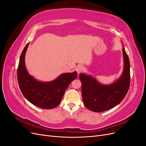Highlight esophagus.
I'll return each instance as SVG.
<instances>
[{"label":"esophagus","instance_id":"1","mask_svg":"<svg viewBox=\"0 0 146 146\" xmlns=\"http://www.w3.org/2000/svg\"><path fill=\"white\" fill-rule=\"evenodd\" d=\"M84 69H84V67L83 66H77V68H76V71H77V74H80L81 72H82L84 70Z\"/></svg>","mask_w":146,"mask_h":146}]
</instances>
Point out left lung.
Wrapping results in <instances>:
<instances>
[{"mask_svg": "<svg viewBox=\"0 0 146 146\" xmlns=\"http://www.w3.org/2000/svg\"><path fill=\"white\" fill-rule=\"evenodd\" d=\"M122 52L124 63L123 72L120 78L110 85H104L92 76L80 74L83 103L91 111H107L120 104L125 97L130 86V66L124 47Z\"/></svg>", "mask_w": 146, "mask_h": 146, "instance_id": "8db88e82", "label": "left lung"}]
</instances>
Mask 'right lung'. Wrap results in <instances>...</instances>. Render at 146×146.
<instances>
[{"mask_svg": "<svg viewBox=\"0 0 146 146\" xmlns=\"http://www.w3.org/2000/svg\"><path fill=\"white\" fill-rule=\"evenodd\" d=\"M29 45L25 46L17 68V81L22 93L27 100L38 107L52 109L58 106L68 86L77 77V73H64L55 80L42 82L30 76L26 69L25 55Z\"/></svg>", "mask_w": 146, "mask_h": 146, "instance_id": "obj_1", "label": "right lung"}]
</instances>
